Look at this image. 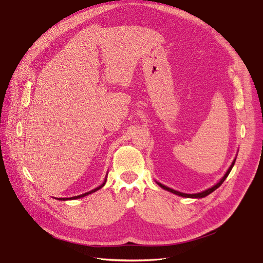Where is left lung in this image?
Returning a JSON list of instances; mask_svg holds the SVG:
<instances>
[{"label":"left lung","instance_id":"1","mask_svg":"<svg viewBox=\"0 0 263 263\" xmlns=\"http://www.w3.org/2000/svg\"><path fill=\"white\" fill-rule=\"evenodd\" d=\"M235 160L236 159H234L233 160V162H232V164H231V166L229 167V170L227 171V173L224 174V176L221 178V180L217 183V184H215L213 187H211V189H209V190H207V191H205V192H202V193H199V194H193V195H189V194H183V193H180V192H177V191H174V190H172V189H170V187H166V186H164V185H162L161 183H158V185L160 186V187H162L163 190H165V191H167V192H171V193H173V194H175V195H178V196H180V197H184V198H204V197H206V196H208L209 194H211V193H213L215 190H217L218 187L222 184V182L226 180V178L228 177V175L230 174V172H231V170H232V167H233V165H234V163H235Z\"/></svg>","mask_w":263,"mask_h":263}]
</instances>
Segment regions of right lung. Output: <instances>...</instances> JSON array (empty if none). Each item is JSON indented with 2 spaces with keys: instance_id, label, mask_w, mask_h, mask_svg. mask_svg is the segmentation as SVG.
<instances>
[{
  "instance_id": "1",
  "label": "right lung",
  "mask_w": 263,
  "mask_h": 263,
  "mask_svg": "<svg viewBox=\"0 0 263 263\" xmlns=\"http://www.w3.org/2000/svg\"><path fill=\"white\" fill-rule=\"evenodd\" d=\"M105 182H106V180H105ZM105 182L101 185V186H99V187H97V189H95V190H92V191H90V192H88V193H86V194H83V195H80V196H77V197H71V198H60V199H58L57 198V200H61V201H65V200H74V199H80V198H83V197H85V196H87V195H89V194H92V193H95V192H97V191H99L101 187H103L104 186V184H105Z\"/></svg>"
}]
</instances>
